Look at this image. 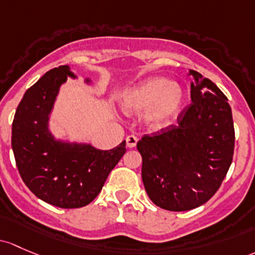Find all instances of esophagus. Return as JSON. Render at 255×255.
Returning <instances> with one entry per match:
<instances>
[{
    "label": "esophagus",
    "mask_w": 255,
    "mask_h": 255,
    "mask_svg": "<svg viewBox=\"0 0 255 255\" xmlns=\"http://www.w3.org/2000/svg\"><path fill=\"white\" fill-rule=\"evenodd\" d=\"M136 141H138V138L135 135H128L126 138V144H127L128 148H134L136 145Z\"/></svg>",
    "instance_id": "1"
}]
</instances>
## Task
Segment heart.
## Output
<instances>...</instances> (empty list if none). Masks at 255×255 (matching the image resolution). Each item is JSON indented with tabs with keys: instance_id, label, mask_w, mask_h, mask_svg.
I'll return each instance as SVG.
<instances>
[{
	"instance_id": "1",
	"label": "heart",
	"mask_w": 255,
	"mask_h": 255,
	"mask_svg": "<svg viewBox=\"0 0 255 255\" xmlns=\"http://www.w3.org/2000/svg\"><path fill=\"white\" fill-rule=\"evenodd\" d=\"M184 100L181 84L163 77H150L125 90L120 96V106L127 115L144 112V123L150 129L161 130L181 114Z\"/></svg>"
}]
</instances>
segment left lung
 I'll return each mask as SVG.
<instances>
[{
    "instance_id": "8db88e82",
    "label": "left lung",
    "mask_w": 255,
    "mask_h": 255,
    "mask_svg": "<svg viewBox=\"0 0 255 255\" xmlns=\"http://www.w3.org/2000/svg\"><path fill=\"white\" fill-rule=\"evenodd\" d=\"M192 104L177 126L136 144L141 179L155 205L186 211L205 204L221 186L232 162L235 128L224 93L211 80L189 69Z\"/></svg>"
}]
</instances>
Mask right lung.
Masks as SVG:
<instances>
[{"instance_id":"1","label":"right lung","mask_w":255,"mask_h":255,"mask_svg":"<svg viewBox=\"0 0 255 255\" xmlns=\"http://www.w3.org/2000/svg\"><path fill=\"white\" fill-rule=\"evenodd\" d=\"M68 77L77 79L69 66L45 73L24 94L12 125V149L23 182L39 199L63 209L92 203L126 152V140L100 150L52 134L51 114ZM84 83L92 84V79Z\"/></svg>"}]
</instances>
